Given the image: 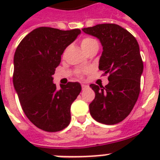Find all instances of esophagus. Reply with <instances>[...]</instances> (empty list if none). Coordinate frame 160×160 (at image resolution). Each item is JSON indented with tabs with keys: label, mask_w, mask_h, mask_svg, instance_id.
I'll return each mask as SVG.
<instances>
[{
	"label": "esophagus",
	"mask_w": 160,
	"mask_h": 160,
	"mask_svg": "<svg viewBox=\"0 0 160 160\" xmlns=\"http://www.w3.org/2000/svg\"><path fill=\"white\" fill-rule=\"evenodd\" d=\"M81 87H82V90H85V89H87L89 86H88L87 85H85V84H83V85H81Z\"/></svg>",
	"instance_id": "obj_1"
}]
</instances>
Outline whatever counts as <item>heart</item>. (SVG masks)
Instances as JSON below:
<instances>
[{"instance_id": "1", "label": "heart", "mask_w": 160, "mask_h": 160, "mask_svg": "<svg viewBox=\"0 0 160 160\" xmlns=\"http://www.w3.org/2000/svg\"><path fill=\"white\" fill-rule=\"evenodd\" d=\"M98 45L97 41H95V39L90 38V37H85V38L82 39L80 41V46L85 52L89 51L90 49H91L93 46Z\"/></svg>"}]
</instances>
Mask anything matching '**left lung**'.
I'll return each instance as SVG.
<instances>
[{
    "mask_svg": "<svg viewBox=\"0 0 160 160\" xmlns=\"http://www.w3.org/2000/svg\"><path fill=\"white\" fill-rule=\"evenodd\" d=\"M82 31L100 40L103 51L99 69L109 75L105 87L90 85L95 92L90 113L101 124H118L129 115L139 97L144 70L139 44L129 31L115 24H100Z\"/></svg>",
    "mask_w": 160,
    "mask_h": 160,
    "instance_id": "obj_1",
    "label": "left lung"
}]
</instances>
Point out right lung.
Returning <instances> with one entry per match:
<instances>
[{
    "mask_svg": "<svg viewBox=\"0 0 160 160\" xmlns=\"http://www.w3.org/2000/svg\"><path fill=\"white\" fill-rule=\"evenodd\" d=\"M80 33L79 29L39 27L21 41L15 52V90L26 117L45 131H60L70 124V107L81 85L69 82L57 89L52 75L64 51Z\"/></svg>",
    "mask_w": 160,
    "mask_h": 160,
    "instance_id": "right-lung-1",
    "label": "right lung"
}]
</instances>
